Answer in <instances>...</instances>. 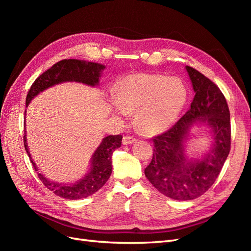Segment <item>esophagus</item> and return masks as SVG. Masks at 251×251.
<instances>
[{"label":"esophagus","mask_w":251,"mask_h":251,"mask_svg":"<svg viewBox=\"0 0 251 251\" xmlns=\"http://www.w3.org/2000/svg\"><path fill=\"white\" fill-rule=\"evenodd\" d=\"M136 141V138L132 137V136H125L123 138V143L127 146V144H133Z\"/></svg>","instance_id":"esophagus-1"}]
</instances>
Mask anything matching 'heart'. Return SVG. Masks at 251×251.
<instances>
[{"label": "heart", "mask_w": 251, "mask_h": 251, "mask_svg": "<svg viewBox=\"0 0 251 251\" xmlns=\"http://www.w3.org/2000/svg\"><path fill=\"white\" fill-rule=\"evenodd\" d=\"M114 100L119 114L136 112V126L143 133L154 135L165 131L178 119L187 91L179 78L134 74L119 81L114 90Z\"/></svg>", "instance_id": "obj_1"}]
</instances>
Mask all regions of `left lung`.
<instances>
[{
    "label": "left lung",
    "mask_w": 251,
    "mask_h": 251,
    "mask_svg": "<svg viewBox=\"0 0 251 251\" xmlns=\"http://www.w3.org/2000/svg\"><path fill=\"white\" fill-rule=\"evenodd\" d=\"M195 91L189 109L169 131L153 138V158L144 170L146 177L161 194L174 200L198 198L215 183L230 151V114L216 83L186 66ZM204 122L213 133L211 150L201 159H188L185 142L190 127Z\"/></svg>",
    "instance_id": "1"
}]
</instances>
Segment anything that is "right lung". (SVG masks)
<instances>
[{"label": "right lung", "mask_w": 251, "mask_h": 251, "mask_svg": "<svg viewBox=\"0 0 251 251\" xmlns=\"http://www.w3.org/2000/svg\"><path fill=\"white\" fill-rule=\"evenodd\" d=\"M104 68L105 67L103 65L85 62V60L79 59L60 60V62L53 65L50 69L45 71L34 80L31 88L28 91L26 105H28L29 102L37 94L43 92L44 90L60 82L76 81L92 87L97 86L100 83V77ZM24 134L25 150L35 171H37V166L33 162L31 155H30L28 151L26 131ZM121 140H123V136L121 135H110L104 137L100 144V147L94 151L92 158H91L90 172L85 177L76 181L75 183L66 184L53 182L43 176L41 173H39L37 176H39L45 186L55 195L62 197V198L67 200L86 198V197L96 193L109 180L112 173V154L116 149L120 148Z\"/></svg>", "instance_id": "add662e5"}]
</instances>
